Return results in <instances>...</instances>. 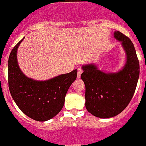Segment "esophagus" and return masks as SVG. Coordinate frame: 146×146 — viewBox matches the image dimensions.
<instances>
[{"instance_id": "1", "label": "esophagus", "mask_w": 146, "mask_h": 146, "mask_svg": "<svg viewBox=\"0 0 146 146\" xmlns=\"http://www.w3.org/2000/svg\"><path fill=\"white\" fill-rule=\"evenodd\" d=\"M83 73V70L82 69H81V68H78V74H77V77H78V78H80V77H81V73Z\"/></svg>"}]
</instances>
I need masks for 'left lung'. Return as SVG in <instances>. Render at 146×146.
<instances>
[{"mask_svg": "<svg viewBox=\"0 0 146 146\" xmlns=\"http://www.w3.org/2000/svg\"><path fill=\"white\" fill-rule=\"evenodd\" d=\"M114 37L121 41L127 54V62L121 70L106 73L93 64L84 65L81 76L86 87V108L96 117H113L124 111L132 100L140 75V64L134 44L119 32Z\"/></svg>", "mask_w": 146, "mask_h": 146, "instance_id": "8db88e82", "label": "left lung"}]
</instances>
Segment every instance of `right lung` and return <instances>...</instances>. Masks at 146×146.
<instances>
[{
    "instance_id": "obj_1",
    "label": "right lung",
    "mask_w": 146,
    "mask_h": 146,
    "mask_svg": "<svg viewBox=\"0 0 146 146\" xmlns=\"http://www.w3.org/2000/svg\"><path fill=\"white\" fill-rule=\"evenodd\" d=\"M23 39L9 55V91L16 104L25 115L38 121H45L54 117L62 109L67 92L77 77V70L44 81L27 78L19 69L17 60V51Z\"/></svg>"
}]
</instances>
